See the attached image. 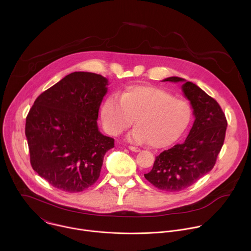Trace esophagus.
<instances>
[{
	"instance_id": "1",
	"label": "esophagus",
	"mask_w": 251,
	"mask_h": 251,
	"mask_svg": "<svg viewBox=\"0 0 251 251\" xmlns=\"http://www.w3.org/2000/svg\"><path fill=\"white\" fill-rule=\"evenodd\" d=\"M129 150H131L132 152H140V149L138 147H134V146H129L128 147Z\"/></svg>"
}]
</instances>
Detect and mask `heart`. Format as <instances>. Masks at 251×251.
<instances>
[{"mask_svg": "<svg viewBox=\"0 0 251 251\" xmlns=\"http://www.w3.org/2000/svg\"><path fill=\"white\" fill-rule=\"evenodd\" d=\"M100 114L108 134H121L135 119L137 126L129 133V139L138 143L148 142L150 146L161 148L185 132L193 110L187 100L176 98L163 88L136 84L126 87L120 98L115 94L107 97Z\"/></svg>", "mask_w": 251, "mask_h": 251, "instance_id": "heart-1", "label": "heart"}]
</instances>
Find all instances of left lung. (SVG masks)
<instances>
[{
    "mask_svg": "<svg viewBox=\"0 0 251 251\" xmlns=\"http://www.w3.org/2000/svg\"><path fill=\"white\" fill-rule=\"evenodd\" d=\"M163 81L184 82L182 89L196 119L185 142L157 156L144 176L160 190L180 192L212 170L224 145L227 121L220 104L195 83L176 76Z\"/></svg>",
    "mask_w": 251,
    "mask_h": 251,
    "instance_id": "obj_1",
    "label": "left lung"
}]
</instances>
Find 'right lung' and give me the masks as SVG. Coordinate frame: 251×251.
<instances>
[{"label":"right lung","instance_id":"add662e5","mask_svg":"<svg viewBox=\"0 0 251 251\" xmlns=\"http://www.w3.org/2000/svg\"><path fill=\"white\" fill-rule=\"evenodd\" d=\"M108 80L76 71L35 99L25 119L32 169L52 187L78 193L98 180L105 153L114 139L97 126Z\"/></svg>","mask_w":251,"mask_h":251}]
</instances>
